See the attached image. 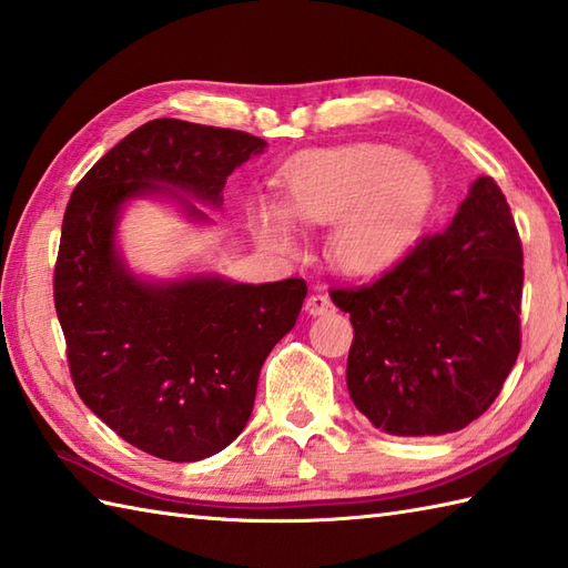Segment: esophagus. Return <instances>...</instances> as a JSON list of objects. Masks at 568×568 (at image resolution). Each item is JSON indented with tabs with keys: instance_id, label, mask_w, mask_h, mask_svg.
Wrapping results in <instances>:
<instances>
[{
	"instance_id": "1",
	"label": "esophagus",
	"mask_w": 568,
	"mask_h": 568,
	"mask_svg": "<svg viewBox=\"0 0 568 568\" xmlns=\"http://www.w3.org/2000/svg\"><path fill=\"white\" fill-rule=\"evenodd\" d=\"M332 310V300L322 293H312L305 303V312L310 317H320L324 312Z\"/></svg>"
}]
</instances>
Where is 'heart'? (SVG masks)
<instances>
[{"mask_svg":"<svg viewBox=\"0 0 568 568\" xmlns=\"http://www.w3.org/2000/svg\"><path fill=\"white\" fill-rule=\"evenodd\" d=\"M281 207L256 202L253 232L295 251L300 226H329L327 256L342 273L373 277L400 263L425 226L434 178L425 161L390 143L354 141L300 151L277 175Z\"/></svg>","mask_w":568,"mask_h":568,"instance_id":"obj_1","label":"heart"}]
</instances>
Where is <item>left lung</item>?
<instances>
[{
	"mask_svg": "<svg viewBox=\"0 0 568 568\" xmlns=\"http://www.w3.org/2000/svg\"><path fill=\"white\" fill-rule=\"evenodd\" d=\"M523 244L500 187L480 175L442 234L358 291H332L354 344L346 385L361 415L395 437L468 427L520 354Z\"/></svg>",
	"mask_w": 568,
	"mask_h": 568,
	"instance_id": "8db88e82",
	"label": "left lung"
}]
</instances>
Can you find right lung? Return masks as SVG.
I'll list each match as a JSON object with an SVG mask.
<instances>
[{
	"label": "right lung",
	"instance_id": "obj_1",
	"mask_svg": "<svg viewBox=\"0 0 568 568\" xmlns=\"http://www.w3.org/2000/svg\"><path fill=\"white\" fill-rule=\"evenodd\" d=\"M265 143L246 131L153 119L90 168L63 216L55 312L78 395L124 442L190 464L232 444L251 417L258 373L295 327L307 285L236 283L220 273L149 277L126 263L119 222L131 202L212 220L226 178Z\"/></svg>",
	"mask_w": 568,
	"mask_h": 568
}]
</instances>
